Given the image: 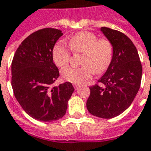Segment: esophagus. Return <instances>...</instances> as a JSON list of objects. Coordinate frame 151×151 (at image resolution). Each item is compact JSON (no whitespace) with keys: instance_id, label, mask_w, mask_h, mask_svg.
<instances>
[{"instance_id":"34e87169","label":"esophagus","mask_w":151,"mask_h":151,"mask_svg":"<svg viewBox=\"0 0 151 151\" xmlns=\"http://www.w3.org/2000/svg\"><path fill=\"white\" fill-rule=\"evenodd\" d=\"M73 87L75 88L76 90H78V87H79V85H78V84H73Z\"/></svg>"}]
</instances>
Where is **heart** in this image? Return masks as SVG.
<instances>
[{"label": "heart", "mask_w": 151, "mask_h": 151, "mask_svg": "<svg viewBox=\"0 0 151 151\" xmlns=\"http://www.w3.org/2000/svg\"><path fill=\"white\" fill-rule=\"evenodd\" d=\"M68 45L73 52L83 53L80 67H68L62 70L63 78L70 83L80 84L90 79L95 73L105 72L111 64L113 46L109 39L98 38L91 32H79L70 37ZM55 65L65 67L71 58V51L65 43L59 42L52 49Z\"/></svg>", "instance_id": "b5f03b06"}]
</instances>
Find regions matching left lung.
<instances>
[{"mask_svg": "<svg viewBox=\"0 0 151 151\" xmlns=\"http://www.w3.org/2000/svg\"><path fill=\"white\" fill-rule=\"evenodd\" d=\"M101 30L112 43L113 58L105 74L90 86L86 108L92 115L111 119L132 103L141 86L142 66L137 50L128 37L106 27Z\"/></svg>", "mask_w": 151, "mask_h": 151, "instance_id": "1", "label": "left lung"}]
</instances>
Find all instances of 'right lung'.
<instances>
[{
  "mask_svg": "<svg viewBox=\"0 0 151 151\" xmlns=\"http://www.w3.org/2000/svg\"><path fill=\"white\" fill-rule=\"evenodd\" d=\"M63 35L56 28L34 32L22 42L11 64V85L21 107L32 118L42 122L65 115L74 88L66 82L53 86L60 76L54 64L52 49Z\"/></svg>",
  "mask_w": 151,
  "mask_h": 151,
  "instance_id": "1",
  "label": "right lung"
}]
</instances>
